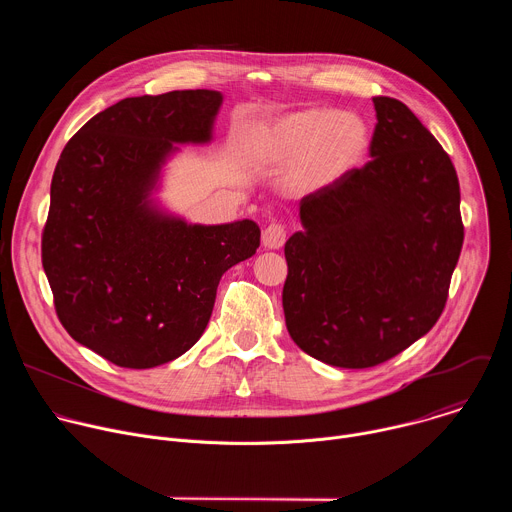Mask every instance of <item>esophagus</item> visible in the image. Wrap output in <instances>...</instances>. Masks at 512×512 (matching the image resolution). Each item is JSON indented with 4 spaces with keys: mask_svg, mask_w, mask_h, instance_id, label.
I'll return each mask as SVG.
<instances>
[{
    "mask_svg": "<svg viewBox=\"0 0 512 512\" xmlns=\"http://www.w3.org/2000/svg\"><path fill=\"white\" fill-rule=\"evenodd\" d=\"M285 235H287L285 225H281V223H271V225H267L265 231H263V235H261L263 247H267V249H279V247H283Z\"/></svg>",
    "mask_w": 512,
    "mask_h": 512,
    "instance_id": "34e87169",
    "label": "esophagus"
}]
</instances>
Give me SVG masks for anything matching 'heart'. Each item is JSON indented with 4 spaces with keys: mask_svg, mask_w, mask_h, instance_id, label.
<instances>
[{
    "mask_svg": "<svg viewBox=\"0 0 512 512\" xmlns=\"http://www.w3.org/2000/svg\"><path fill=\"white\" fill-rule=\"evenodd\" d=\"M371 133L362 117L348 111L302 109L263 129L261 150L287 162V184L296 192L320 190L354 170L369 150Z\"/></svg>",
    "mask_w": 512,
    "mask_h": 512,
    "instance_id": "b5f03b06",
    "label": "heart"
}]
</instances>
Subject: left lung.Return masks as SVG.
<instances>
[{"instance_id": "obj_1", "label": "left lung", "mask_w": 512, "mask_h": 512, "mask_svg": "<svg viewBox=\"0 0 512 512\" xmlns=\"http://www.w3.org/2000/svg\"><path fill=\"white\" fill-rule=\"evenodd\" d=\"M373 103L371 160L304 196L285 243L287 332L340 369L377 367L433 328L464 243L450 156L405 103Z\"/></svg>"}]
</instances>
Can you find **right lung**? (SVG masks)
<instances>
[{
    "label": "right lung",
    "mask_w": 512,
    "mask_h": 512,
    "mask_svg": "<svg viewBox=\"0 0 512 512\" xmlns=\"http://www.w3.org/2000/svg\"><path fill=\"white\" fill-rule=\"evenodd\" d=\"M218 91L123 99L68 139L54 168L42 267L64 330L123 369H152L202 336L223 273L255 255L253 221L188 225L150 192L174 143H206Z\"/></svg>",
    "instance_id": "right-lung-1"
}]
</instances>
